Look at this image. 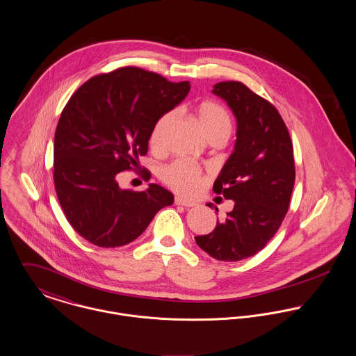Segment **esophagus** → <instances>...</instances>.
I'll return each instance as SVG.
<instances>
[{
	"instance_id": "obj_1",
	"label": "esophagus",
	"mask_w": 356,
	"mask_h": 356,
	"mask_svg": "<svg viewBox=\"0 0 356 356\" xmlns=\"http://www.w3.org/2000/svg\"><path fill=\"white\" fill-rule=\"evenodd\" d=\"M175 203H176L177 206H184V207H193V206H195V202L187 200V199H184V197H180V196H176V199H175Z\"/></svg>"
}]
</instances>
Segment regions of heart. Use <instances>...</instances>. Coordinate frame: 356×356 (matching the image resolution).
<instances>
[{
  "label": "heart",
  "mask_w": 356,
  "mask_h": 356,
  "mask_svg": "<svg viewBox=\"0 0 356 356\" xmlns=\"http://www.w3.org/2000/svg\"><path fill=\"white\" fill-rule=\"evenodd\" d=\"M195 116L202 134L207 140H211L216 138L227 139L230 136V131H232L230 116L227 111L218 103H214V102L200 103L195 108ZM172 120H173V113L168 112L163 115L153 126V130L149 138V143L153 150L163 149L165 136ZM161 180L172 190L186 193V195H193L200 191L204 183L202 172L195 165L186 161H175L165 166L161 170Z\"/></svg>",
  "instance_id": "b5f03b06"
}]
</instances>
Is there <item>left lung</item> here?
I'll return each instance as SVG.
<instances>
[{"label":"left lung","mask_w":356,"mask_h":356,"mask_svg":"<svg viewBox=\"0 0 356 356\" xmlns=\"http://www.w3.org/2000/svg\"><path fill=\"white\" fill-rule=\"evenodd\" d=\"M213 93L237 120L234 150L213 187L234 207L195 241L217 260L238 261L267 245L286 217L296 181L293 143L277 110L243 82H218Z\"/></svg>","instance_id":"left-lung-1"}]
</instances>
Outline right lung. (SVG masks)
Returning <instances> with one entry per match:
<instances>
[{
	"label": "right lung",
	"instance_id": "add662e5",
	"mask_svg": "<svg viewBox=\"0 0 356 356\" xmlns=\"http://www.w3.org/2000/svg\"><path fill=\"white\" fill-rule=\"evenodd\" d=\"M190 89L188 81L127 66L92 77L67 102L55 130V191L72 227L90 244L126 245L173 203V193L159 184L122 190L116 177L139 168L153 126Z\"/></svg>",
	"mask_w": 356,
	"mask_h": 356
}]
</instances>
